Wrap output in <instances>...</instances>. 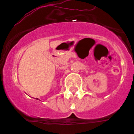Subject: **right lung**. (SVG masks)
I'll return each mask as SVG.
<instances>
[{
	"mask_svg": "<svg viewBox=\"0 0 134 134\" xmlns=\"http://www.w3.org/2000/svg\"><path fill=\"white\" fill-rule=\"evenodd\" d=\"M36 99H37V100H38V99H37V98H36Z\"/></svg>",
	"mask_w": 134,
	"mask_h": 134,
	"instance_id": "right-lung-1",
	"label": "right lung"
}]
</instances>
